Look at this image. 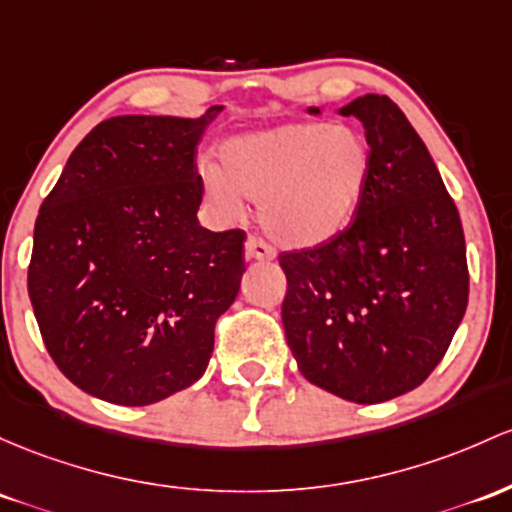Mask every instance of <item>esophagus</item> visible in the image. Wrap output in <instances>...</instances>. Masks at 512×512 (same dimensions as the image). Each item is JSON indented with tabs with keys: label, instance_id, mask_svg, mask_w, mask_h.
I'll use <instances>...</instances> for the list:
<instances>
[{
	"label": "esophagus",
	"instance_id": "obj_1",
	"mask_svg": "<svg viewBox=\"0 0 512 512\" xmlns=\"http://www.w3.org/2000/svg\"><path fill=\"white\" fill-rule=\"evenodd\" d=\"M274 255H277V250H274V247L269 245L265 238H260V235H250V238L245 240V257H247V260L267 262V260H274Z\"/></svg>",
	"mask_w": 512,
	"mask_h": 512
}]
</instances>
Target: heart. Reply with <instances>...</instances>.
I'll list each match as a JSON object with an SVG mask.
<instances>
[{
    "label": "heart",
    "mask_w": 512,
    "mask_h": 512,
    "mask_svg": "<svg viewBox=\"0 0 512 512\" xmlns=\"http://www.w3.org/2000/svg\"><path fill=\"white\" fill-rule=\"evenodd\" d=\"M372 177V148L362 131L323 121L240 133L221 145V170L204 167L213 199L260 201L262 226L294 247H318L357 218Z\"/></svg>",
    "instance_id": "1"
}]
</instances>
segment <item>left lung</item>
Wrapping results in <instances>:
<instances>
[{"label": "left lung", "mask_w": 512, "mask_h": 512, "mask_svg": "<svg viewBox=\"0 0 512 512\" xmlns=\"http://www.w3.org/2000/svg\"><path fill=\"white\" fill-rule=\"evenodd\" d=\"M340 114L364 123L372 177L345 233L279 255L282 323L311 384L381 403L423 384L462 323L464 230L428 148L389 97L364 94Z\"/></svg>", "instance_id": "obj_1"}]
</instances>
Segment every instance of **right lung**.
Wrapping results in <instances>:
<instances>
[{"instance_id": "1", "label": "right lung", "mask_w": 512, "mask_h": 512, "mask_svg": "<svg viewBox=\"0 0 512 512\" xmlns=\"http://www.w3.org/2000/svg\"><path fill=\"white\" fill-rule=\"evenodd\" d=\"M221 111L101 121L38 211L33 313L60 372L101 401L148 406L209 367L245 272V230L196 218V145Z\"/></svg>"}]
</instances>
